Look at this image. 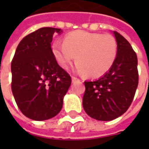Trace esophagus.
<instances>
[{"label": "esophagus", "mask_w": 149, "mask_h": 149, "mask_svg": "<svg viewBox=\"0 0 149 149\" xmlns=\"http://www.w3.org/2000/svg\"><path fill=\"white\" fill-rule=\"evenodd\" d=\"M80 81L78 78L75 77H72V83H74V82H76V81Z\"/></svg>", "instance_id": "esophagus-1"}]
</instances>
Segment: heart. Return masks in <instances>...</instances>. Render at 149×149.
Listing matches in <instances>:
<instances>
[{"label":"heart","instance_id":"heart-1","mask_svg":"<svg viewBox=\"0 0 149 149\" xmlns=\"http://www.w3.org/2000/svg\"><path fill=\"white\" fill-rule=\"evenodd\" d=\"M117 50L116 40L111 34L83 30L69 33L64 42L56 40L52 45L54 56L62 68H67L76 56V70L92 77H100L112 68Z\"/></svg>","mask_w":149,"mask_h":149}]
</instances>
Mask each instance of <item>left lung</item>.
I'll return each instance as SVG.
<instances>
[{"label":"left lung","mask_w":149,"mask_h":149,"mask_svg":"<svg viewBox=\"0 0 149 149\" xmlns=\"http://www.w3.org/2000/svg\"><path fill=\"white\" fill-rule=\"evenodd\" d=\"M117 56L112 68L100 79L84 81L83 107L92 118L112 120L123 115L134 98L139 75L137 56L127 40L114 31Z\"/></svg>","instance_id":"left-lung-1"}]
</instances>
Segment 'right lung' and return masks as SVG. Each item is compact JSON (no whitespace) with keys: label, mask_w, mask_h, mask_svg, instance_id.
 <instances>
[{"label":"right lung","mask_w":149,"mask_h":149,"mask_svg":"<svg viewBox=\"0 0 149 149\" xmlns=\"http://www.w3.org/2000/svg\"><path fill=\"white\" fill-rule=\"evenodd\" d=\"M60 29H39L19 43L11 63L12 92L19 109L34 120L54 117L61 110L71 77L56 62L51 48Z\"/></svg>","instance_id":"right-lung-1"}]
</instances>
